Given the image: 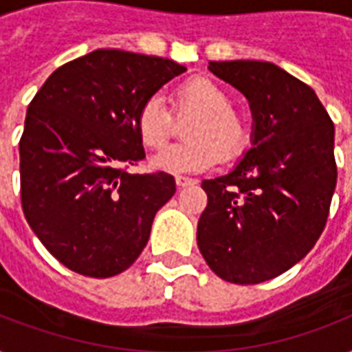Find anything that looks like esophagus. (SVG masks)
Here are the masks:
<instances>
[{
	"instance_id": "1",
	"label": "esophagus",
	"mask_w": 352,
	"mask_h": 352,
	"mask_svg": "<svg viewBox=\"0 0 352 352\" xmlns=\"http://www.w3.org/2000/svg\"><path fill=\"white\" fill-rule=\"evenodd\" d=\"M175 182H177V186L179 188H186V186H192V184H195V179H190V177H175Z\"/></svg>"
}]
</instances>
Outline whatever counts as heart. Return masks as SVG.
Returning a JSON list of instances; mask_svg holds the SVG:
<instances>
[{
    "label": "heart",
    "mask_w": 352,
    "mask_h": 352,
    "mask_svg": "<svg viewBox=\"0 0 352 352\" xmlns=\"http://www.w3.org/2000/svg\"><path fill=\"white\" fill-rule=\"evenodd\" d=\"M175 111L195 113L186 129L188 142L173 144L155 155L151 166L166 173H197L210 170L217 159H234L245 149L248 127L232 106L230 93L206 76L184 80L175 91ZM137 133L146 148L164 146L171 133L170 109L160 96H149L138 107Z\"/></svg>",
    "instance_id": "b5f03b06"
}]
</instances>
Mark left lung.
I'll use <instances>...</instances> for the list:
<instances>
[{
	"label": "left lung",
	"mask_w": 352,
	"mask_h": 352,
	"mask_svg": "<svg viewBox=\"0 0 352 352\" xmlns=\"http://www.w3.org/2000/svg\"><path fill=\"white\" fill-rule=\"evenodd\" d=\"M252 111V148L226 175L203 181L197 225L204 261L221 279L256 285L311 252L336 188L334 124L316 93L270 62H210Z\"/></svg>",
	"instance_id": "left-lung-1"
}]
</instances>
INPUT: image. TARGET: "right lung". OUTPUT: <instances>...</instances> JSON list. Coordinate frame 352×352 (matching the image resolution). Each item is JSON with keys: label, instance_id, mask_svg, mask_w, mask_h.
<instances>
[{"label": "right lung", "instance_id": "obj_1", "mask_svg": "<svg viewBox=\"0 0 352 352\" xmlns=\"http://www.w3.org/2000/svg\"><path fill=\"white\" fill-rule=\"evenodd\" d=\"M184 71L168 58L98 49L58 67L29 104L19 140L21 206L69 270L111 278L148 245L175 179L127 171L146 157L135 118Z\"/></svg>", "mask_w": 352, "mask_h": 352}]
</instances>
